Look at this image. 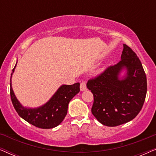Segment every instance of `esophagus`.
Instances as JSON below:
<instances>
[{"label": "esophagus", "mask_w": 156, "mask_h": 156, "mask_svg": "<svg viewBox=\"0 0 156 156\" xmlns=\"http://www.w3.org/2000/svg\"><path fill=\"white\" fill-rule=\"evenodd\" d=\"M80 89L81 91L87 90V82L86 81H82L80 84Z\"/></svg>", "instance_id": "esophagus-1"}]
</instances>
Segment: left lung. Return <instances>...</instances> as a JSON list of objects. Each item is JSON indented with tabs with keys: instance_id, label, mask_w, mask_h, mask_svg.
<instances>
[{
	"instance_id": "1",
	"label": "left lung",
	"mask_w": 156,
	"mask_h": 156,
	"mask_svg": "<svg viewBox=\"0 0 156 156\" xmlns=\"http://www.w3.org/2000/svg\"><path fill=\"white\" fill-rule=\"evenodd\" d=\"M121 59L87 84L94 96L91 113L107 126H117L133 119L141 110L146 96V75L137 55L123 44ZM123 69H127V75L120 80L119 74Z\"/></svg>"
}]
</instances>
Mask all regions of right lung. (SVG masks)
I'll list each match as a JSON object with an SVG mask.
<instances>
[{"label": "right lung", "mask_w": 156, "mask_h": 156, "mask_svg": "<svg viewBox=\"0 0 156 156\" xmlns=\"http://www.w3.org/2000/svg\"><path fill=\"white\" fill-rule=\"evenodd\" d=\"M16 67V65L12 72ZM12 74V73L10 83V98L15 109L21 118L40 129H52L60 124L67 114L69 101L80 91L79 82L72 85H62L43 106L35 108H27L21 105L15 95L11 85Z\"/></svg>", "instance_id": "obj_1"}]
</instances>
